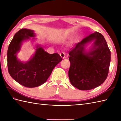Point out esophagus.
<instances>
[{"label": "esophagus", "mask_w": 121, "mask_h": 121, "mask_svg": "<svg viewBox=\"0 0 121 121\" xmlns=\"http://www.w3.org/2000/svg\"><path fill=\"white\" fill-rule=\"evenodd\" d=\"M60 56L63 58H65V53H64V52H61L60 54Z\"/></svg>", "instance_id": "obj_1"}]
</instances>
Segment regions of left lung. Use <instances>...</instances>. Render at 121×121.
<instances>
[{
  "label": "left lung",
  "mask_w": 121,
  "mask_h": 121,
  "mask_svg": "<svg viewBox=\"0 0 121 121\" xmlns=\"http://www.w3.org/2000/svg\"><path fill=\"white\" fill-rule=\"evenodd\" d=\"M95 39L94 49L84 51V44ZM68 76L71 84L81 91L99 86L108 77L111 52L104 37L96 31L78 43L69 51Z\"/></svg>",
  "instance_id": "obj_1"
}]
</instances>
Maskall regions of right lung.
I'll return each mask as SVG.
<instances>
[{
  "instance_id": "1",
  "label": "right lung",
  "mask_w": 121,
  "mask_h": 121,
  "mask_svg": "<svg viewBox=\"0 0 121 121\" xmlns=\"http://www.w3.org/2000/svg\"><path fill=\"white\" fill-rule=\"evenodd\" d=\"M35 36L34 31L22 28L16 33L9 45L7 52L8 69L12 78L24 86L36 87L47 81L54 68L62 60L57 53L49 54L42 48L26 63L18 60L16 54L24 40Z\"/></svg>"
}]
</instances>
